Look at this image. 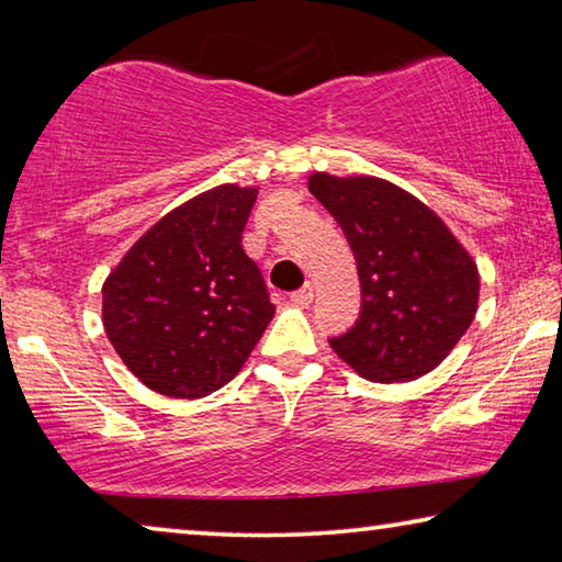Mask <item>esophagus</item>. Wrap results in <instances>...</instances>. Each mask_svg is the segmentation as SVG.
Returning <instances> with one entry per match:
<instances>
[{
    "label": "esophagus",
    "instance_id": "obj_1",
    "mask_svg": "<svg viewBox=\"0 0 562 562\" xmlns=\"http://www.w3.org/2000/svg\"><path fill=\"white\" fill-rule=\"evenodd\" d=\"M312 300H315V288H312V284H304L302 290L290 294V302L294 307H310Z\"/></svg>",
    "mask_w": 562,
    "mask_h": 562
}]
</instances>
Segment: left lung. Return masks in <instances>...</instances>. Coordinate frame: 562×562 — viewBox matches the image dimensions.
<instances>
[{
	"mask_svg": "<svg viewBox=\"0 0 562 562\" xmlns=\"http://www.w3.org/2000/svg\"><path fill=\"white\" fill-rule=\"evenodd\" d=\"M307 183L345 231L361 284L359 319L329 347L369 382L429 374L479 310L471 252L429 205L384 178L312 173Z\"/></svg>",
	"mask_w": 562,
	"mask_h": 562,
	"instance_id": "1",
	"label": "left lung"
}]
</instances>
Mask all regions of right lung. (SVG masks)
<instances>
[{
	"mask_svg": "<svg viewBox=\"0 0 562 562\" xmlns=\"http://www.w3.org/2000/svg\"><path fill=\"white\" fill-rule=\"evenodd\" d=\"M258 188L190 198L133 243L103 282V329L148 389L203 398L240 372L274 304L243 250Z\"/></svg>",
	"mask_w": 562,
	"mask_h": 562,
	"instance_id": "obj_1",
	"label": "right lung"
}]
</instances>
